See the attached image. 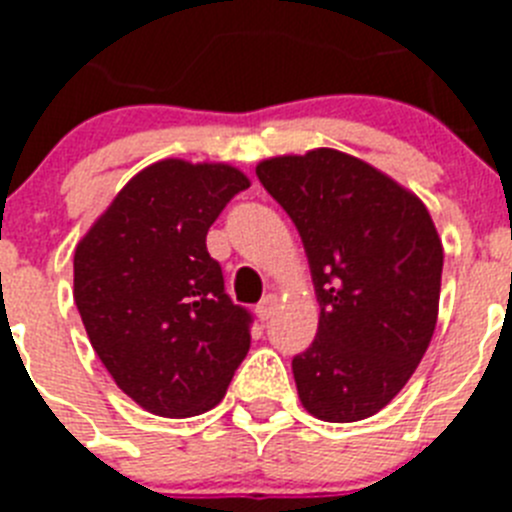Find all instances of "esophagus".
<instances>
[{
	"instance_id": "34e87169",
	"label": "esophagus",
	"mask_w": 512,
	"mask_h": 512,
	"mask_svg": "<svg viewBox=\"0 0 512 512\" xmlns=\"http://www.w3.org/2000/svg\"><path fill=\"white\" fill-rule=\"evenodd\" d=\"M277 305H279V297L277 295H266L264 300L256 305V315H259V320H269L274 312H277Z\"/></svg>"
}]
</instances>
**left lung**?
Here are the masks:
<instances>
[{
    "label": "left lung",
    "mask_w": 512,
    "mask_h": 512,
    "mask_svg": "<svg viewBox=\"0 0 512 512\" xmlns=\"http://www.w3.org/2000/svg\"><path fill=\"white\" fill-rule=\"evenodd\" d=\"M256 174L300 230L320 305L318 336L292 359L302 408L328 423L372 418L436 330L443 246L431 212L336 148L264 158Z\"/></svg>",
    "instance_id": "1"
}]
</instances>
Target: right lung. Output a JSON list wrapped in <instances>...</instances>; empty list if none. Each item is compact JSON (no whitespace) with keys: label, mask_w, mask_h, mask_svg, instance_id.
Listing matches in <instances>:
<instances>
[{"label":"right lung","mask_w":512,"mask_h":512,"mask_svg":"<svg viewBox=\"0 0 512 512\" xmlns=\"http://www.w3.org/2000/svg\"><path fill=\"white\" fill-rule=\"evenodd\" d=\"M251 179L230 164L164 158L130 179L76 243L74 302L115 384L161 418L223 400L251 346L207 230Z\"/></svg>","instance_id":"obj_1"}]
</instances>
